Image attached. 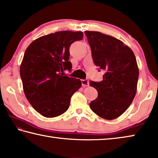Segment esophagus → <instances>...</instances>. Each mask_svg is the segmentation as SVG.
Returning <instances> with one entry per match:
<instances>
[{
  "label": "esophagus",
  "instance_id": "1",
  "mask_svg": "<svg viewBox=\"0 0 158 158\" xmlns=\"http://www.w3.org/2000/svg\"><path fill=\"white\" fill-rule=\"evenodd\" d=\"M81 84L83 86H89V82L87 79L81 80Z\"/></svg>",
  "mask_w": 158,
  "mask_h": 158
}]
</instances>
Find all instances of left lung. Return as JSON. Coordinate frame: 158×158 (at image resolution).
Here are the masks:
<instances>
[{
  "label": "left lung",
  "instance_id": "8db88e82",
  "mask_svg": "<svg viewBox=\"0 0 158 158\" xmlns=\"http://www.w3.org/2000/svg\"><path fill=\"white\" fill-rule=\"evenodd\" d=\"M85 34L93 62L105 72L102 81L90 82L98 92L90 107L102 118L115 119L127 110L137 93V60L132 49L119 40L98 31H86Z\"/></svg>",
  "mask_w": 158,
  "mask_h": 158
}]
</instances>
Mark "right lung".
Masks as SVG:
<instances>
[{
  "instance_id": "obj_1",
  "label": "right lung",
  "mask_w": 158,
  "mask_h": 158,
  "mask_svg": "<svg viewBox=\"0 0 158 158\" xmlns=\"http://www.w3.org/2000/svg\"><path fill=\"white\" fill-rule=\"evenodd\" d=\"M81 31H58L35 40L26 49L20 65L23 90L29 103L42 116L53 118L68 110L73 95L81 86L69 77V47L81 40Z\"/></svg>"
}]
</instances>
